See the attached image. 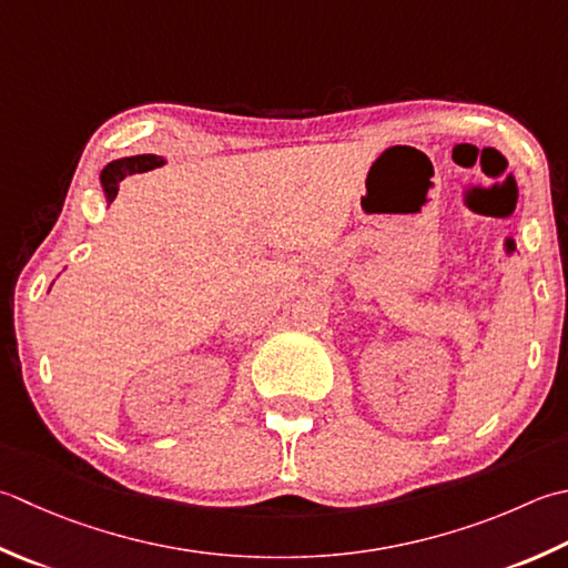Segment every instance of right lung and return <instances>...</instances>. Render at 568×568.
Here are the masks:
<instances>
[{
    "label": "right lung",
    "instance_id": "obj_1",
    "mask_svg": "<svg viewBox=\"0 0 568 568\" xmlns=\"http://www.w3.org/2000/svg\"><path fill=\"white\" fill-rule=\"evenodd\" d=\"M162 164H166V160L160 158V154H132V158L113 160L103 166V172H100V189H103L108 202H113L118 194V184L125 180L128 174H142V172L158 170Z\"/></svg>",
    "mask_w": 568,
    "mask_h": 568
}]
</instances>
